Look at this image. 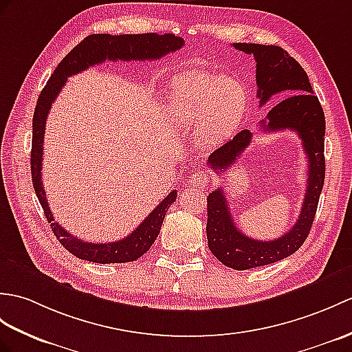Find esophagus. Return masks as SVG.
I'll use <instances>...</instances> for the list:
<instances>
[{"mask_svg":"<svg viewBox=\"0 0 352 352\" xmlns=\"http://www.w3.org/2000/svg\"><path fill=\"white\" fill-rule=\"evenodd\" d=\"M210 182L208 174L204 173V170H193V173L189 175V184L199 187V186H207Z\"/></svg>","mask_w":352,"mask_h":352,"instance_id":"34e87169","label":"esophagus"}]
</instances>
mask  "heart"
<instances>
[{"mask_svg":"<svg viewBox=\"0 0 352 352\" xmlns=\"http://www.w3.org/2000/svg\"><path fill=\"white\" fill-rule=\"evenodd\" d=\"M246 109V88L235 79L183 73L170 84V120L182 127L201 126V138L208 145L230 139L241 124Z\"/></svg>","mask_w":352,"mask_h":352,"instance_id":"b5f03b06","label":"heart"}]
</instances>
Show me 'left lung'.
Segmentation results:
<instances>
[{
    "label": "left lung",
    "instance_id": "left-lung-1",
    "mask_svg": "<svg viewBox=\"0 0 352 352\" xmlns=\"http://www.w3.org/2000/svg\"><path fill=\"white\" fill-rule=\"evenodd\" d=\"M232 46L255 56L259 106L277 93L288 96L267 113V118L261 121V127L264 132L285 129L297 132L309 160L307 189L298 220L288 232L272 241L250 239L235 226L222 187L208 195L207 240L211 253L226 267L249 270L288 258L306 241L324 186L325 118L306 72L285 49L256 43H232ZM252 136L248 129L236 133L231 141L210 154V166L217 174L234 166L235 160L249 146Z\"/></svg>",
    "mask_w": 352,
    "mask_h": 352
}]
</instances>
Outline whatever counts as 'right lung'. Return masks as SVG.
I'll use <instances>...</instances> for the list:
<instances>
[{"instance_id":"add662e5","label":"right lung","mask_w":352,"mask_h":352,"mask_svg":"<svg viewBox=\"0 0 352 352\" xmlns=\"http://www.w3.org/2000/svg\"><path fill=\"white\" fill-rule=\"evenodd\" d=\"M184 45L182 37L174 34H91L85 37L82 42L76 45L72 51L64 56L52 73L51 79L40 93L37 104L32 117V145H31V177L34 192L42 206L47 222L51 223L52 231L56 239L67 249L72 255L79 259L89 261L97 264H122L136 261L151 248L156 241L163 223V219L168 213V208L177 199V190H173L151 213L144 219L136 230L129 234L126 239L112 243H89L78 239L64 230L63 226L55 222L52 211L43 189L42 182V162H43V138L45 124L49 109L56 96L67 82V78L84 72L94 64L103 63L106 60H159L163 55L175 52Z\"/></svg>"}]
</instances>
